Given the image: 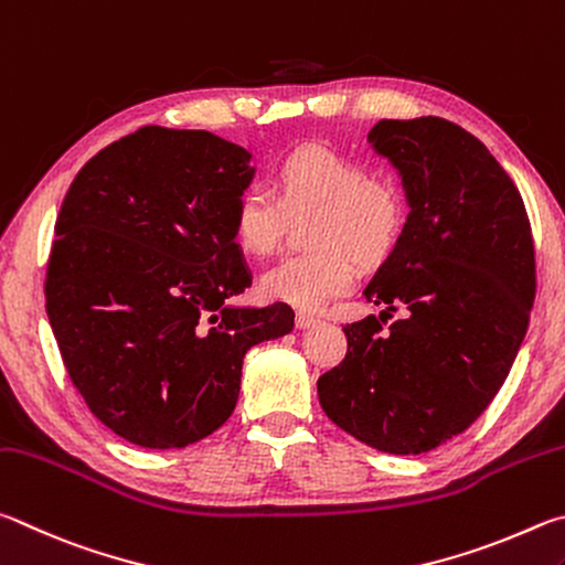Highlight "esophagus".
Segmentation results:
<instances>
[{"label": "esophagus", "mask_w": 565, "mask_h": 565, "mask_svg": "<svg viewBox=\"0 0 565 565\" xmlns=\"http://www.w3.org/2000/svg\"><path fill=\"white\" fill-rule=\"evenodd\" d=\"M318 322H320V320L312 318V315L300 312L298 318H295V328H298V330H310V328H315V324H318Z\"/></svg>", "instance_id": "obj_1"}]
</instances>
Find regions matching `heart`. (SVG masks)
Instances as JSON below:
<instances>
[{
	"label": "heart",
	"instance_id": "heart-1",
	"mask_svg": "<svg viewBox=\"0 0 565 565\" xmlns=\"http://www.w3.org/2000/svg\"><path fill=\"white\" fill-rule=\"evenodd\" d=\"M315 213L308 245L260 277L267 300L318 310L354 282V263L374 270L390 260L407 225V203L390 181L330 148H302L277 166L273 191L250 185L233 207V237L243 253L265 257L280 243L285 221Z\"/></svg>",
	"mask_w": 565,
	"mask_h": 565
}]
</instances>
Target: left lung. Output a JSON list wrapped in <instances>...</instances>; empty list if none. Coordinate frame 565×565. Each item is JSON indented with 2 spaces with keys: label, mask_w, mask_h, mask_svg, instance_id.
Returning <instances> with one entry per match:
<instances>
[{
  "label": "left lung",
  "mask_w": 565,
  "mask_h": 565,
  "mask_svg": "<svg viewBox=\"0 0 565 565\" xmlns=\"http://www.w3.org/2000/svg\"><path fill=\"white\" fill-rule=\"evenodd\" d=\"M367 141L397 168L409 215L362 295L385 317L408 315L387 333L374 315L348 324V354L318 397L354 439L412 457L469 429L497 397L529 328L536 257L519 188L477 136L422 116L384 118Z\"/></svg>",
  "instance_id": "8db88e82"
}]
</instances>
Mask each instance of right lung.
<instances>
[{
    "label": "right lung",
    "instance_id": "obj_1",
    "mask_svg": "<svg viewBox=\"0 0 565 565\" xmlns=\"http://www.w3.org/2000/svg\"><path fill=\"white\" fill-rule=\"evenodd\" d=\"M250 153L211 131L143 126L98 151L58 211L46 315L88 409L143 449H181L231 417L245 352L295 328L233 237Z\"/></svg>",
    "mask_w": 565,
    "mask_h": 565
}]
</instances>
